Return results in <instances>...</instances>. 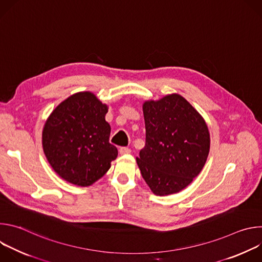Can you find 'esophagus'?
I'll use <instances>...</instances> for the list:
<instances>
[{
  "label": "esophagus",
  "instance_id": "34e87169",
  "mask_svg": "<svg viewBox=\"0 0 262 262\" xmlns=\"http://www.w3.org/2000/svg\"><path fill=\"white\" fill-rule=\"evenodd\" d=\"M119 154L120 155H128V154H130V149L129 148H127V147H120L119 148Z\"/></svg>",
  "mask_w": 262,
  "mask_h": 262
}]
</instances>
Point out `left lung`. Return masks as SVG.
Masks as SVG:
<instances>
[{
	"label": "left lung",
	"mask_w": 262,
	"mask_h": 262,
	"mask_svg": "<svg viewBox=\"0 0 262 262\" xmlns=\"http://www.w3.org/2000/svg\"><path fill=\"white\" fill-rule=\"evenodd\" d=\"M146 143L137 158L142 177L158 196L176 194L203 169L210 147L207 124L177 93L143 103Z\"/></svg>",
	"instance_id": "obj_1"
}]
</instances>
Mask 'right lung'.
<instances>
[{
    "instance_id": "obj_1",
    "label": "right lung",
    "mask_w": 262,
    "mask_h": 262,
    "mask_svg": "<svg viewBox=\"0 0 262 262\" xmlns=\"http://www.w3.org/2000/svg\"><path fill=\"white\" fill-rule=\"evenodd\" d=\"M108 106L89 91L78 92L52 112L42 130V148L53 170L64 180L89 186L110 169L118 156L108 142Z\"/></svg>"
}]
</instances>
